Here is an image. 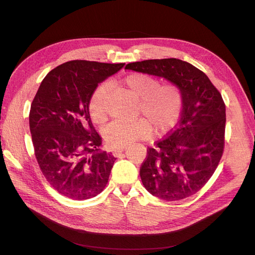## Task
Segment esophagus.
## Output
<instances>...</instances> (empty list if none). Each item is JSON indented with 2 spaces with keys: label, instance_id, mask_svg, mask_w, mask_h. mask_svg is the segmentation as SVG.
I'll return each instance as SVG.
<instances>
[{
  "label": "esophagus",
  "instance_id": "34e87169",
  "mask_svg": "<svg viewBox=\"0 0 255 255\" xmlns=\"http://www.w3.org/2000/svg\"><path fill=\"white\" fill-rule=\"evenodd\" d=\"M126 150V146H120V148H116V149H114L113 150V153H114V155L115 156H119L121 153L122 152H124Z\"/></svg>",
  "mask_w": 255,
  "mask_h": 255
}]
</instances>
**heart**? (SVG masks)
<instances>
[{"mask_svg":"<svg viewBox=\"0 0 255 255\" xmlns=\"http://www.w3.org/2000/svg\"><path fill=\"white\" fill-rule=\"evenodd\" d=\"M123 86L131 96L138 100V112L145 116L132 122L111 123L103 130V137L110 146H126L138 139L149 137L153 126L159 134L168 131L177 123L182 111V93L172 84L160 85L159 79L144 74L133 73L123 80ZM110 91L107 84L101 85L90 100V116L94 123L106 121V96Z\"/></svg>","mask_w":255,"mask_h":255,"instance_id":"heart-1","label":"heart"}]
</instances>
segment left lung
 <instances>
[{"mask_svg":"<svg viewBox=\"0 0 255 255\" xmlns=\"http://www.w3.org/2000/svg\"><path fill=\"white\" fill-rule=\"evenodd\" d=\"M125 69L165 78L182 93L179 124L148 150L141 164L144 188L167 202L193 195L210 180L223 153L226 118L221 94L203 71L179 59L129 63Z\"/></svg>","mask_w":255,"mask_h":255,"instance_id":"8db88e82","label":"left lung"}]
</instances>
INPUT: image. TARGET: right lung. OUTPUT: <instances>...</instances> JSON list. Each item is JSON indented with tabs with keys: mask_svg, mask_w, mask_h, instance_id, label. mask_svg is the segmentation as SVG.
Segmentation results:
<instances>
[{
	"mask_svg": "<svg viewBox=\"0 0 255 255\" xmlns=\"http://www.w3.org/2000/svg\"><path fill=\"white\" fill-rule=\"evenodd\" d=\"M124 65L66 62L47 73L36 93L29 117L35 156L47 182L63 196L89 199L109 182L116 158L100 152L89 105L98 84Z\"/></svg>",
	"mask_w": 255,
	"mask_h": 255,
	"instance_id": "add662e5",
	"label": "right lung"
}]
</instances>
